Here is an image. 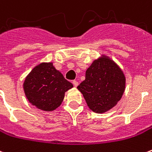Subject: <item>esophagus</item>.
<instances>
[{"label":"esophagus","instance_id":"34e87169","mask_svg":"<svg viewBox=\"0 0 152 152\" xmlns=\"http://www.w3.org/2000/svg\"><path fill=\"white\" fill-rule=\"evenodd\" d=\"M72 83H73V86H75V87H77V86H78V82H77L76 80H73Z\"/></svg>","mask_w":152,"mask_h":152}]
</instances>
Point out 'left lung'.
I'll list each match as a JSON object with an SVG mask.
<instances>
[{"mask_svg":"<svg viewBox=\"0 0 152 152\" xmlns=\"http://www.w3.org/2000/svg\"><path fill=\"white\" fill-rule=\"evenodd\" d=\"M125 76L117 63L102 54L86 72V80L77 86L89 108L104 113L116 105L125 89Z\"/></svg>","mask_w":152,"mask_h":152,"instance_id":"1","label":"left lung"}]
</instances>
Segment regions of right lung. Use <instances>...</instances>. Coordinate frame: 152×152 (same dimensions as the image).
Wrapping results in <instances>:
<instances>
[{"label":"right lung","mask_w":152,"mask_h":152,"mask_svg":"<svg viewBox=\"0 0 152 152\" xmlns=\"http://www.w3.org/2000/svg\"><path fill=\"white\" fill-rule=\"evenodd\" d=\"M23 86L31 105L42 111L52 112L62 104L65 93L73 85L50 62L35 66L26 76Z\"/></svg>","instance_id":"right-lung-1"}]
</instances>
